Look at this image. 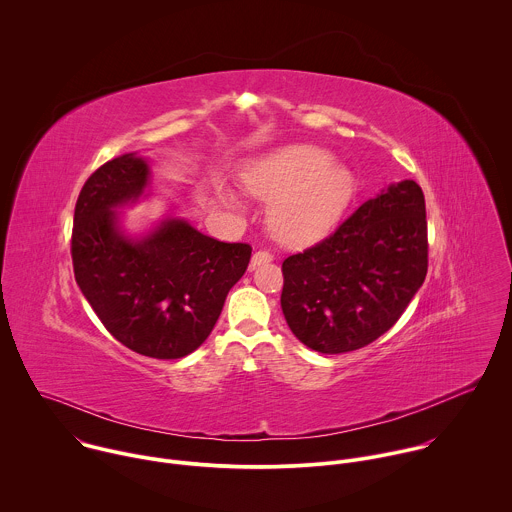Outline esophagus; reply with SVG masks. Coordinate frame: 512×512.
<instances>
[{
  "label": "esophagus",
  "instance_id": "obj_1",
  "mask_svg": "<svg viewBox=\"0 0 512 512\" xmlns=\"http://www.w3.org/2000/svg\"><path fill=\"white\" fill-rule=\"evenodd\" d=\"M272 260H274V254H272V252H268V250H258V252H254V256H252L250 268L254 270L256 266H260V264H268V262H272Z\"/></svg>",
  "mask_w": 512,
  "mask_h": 512
}]
</instances>
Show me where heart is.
<instances>
[{
  "mask_svg": "<svg viewBox=\"0 0 512 512\" xmlns=\"http://www.w3.org/2000/svg\"><path fill=\"white\" fill-rule=\"evenodd\" d=\"M244 188L272 204L270 228L278 240L310 244L338 224L355 192V178L334 165L324 149L288 147L252 165Z\"/></svg>",
  "mask_w": 512,
  "mask_h": 512,
  "instance_id": "b5f03b06",
  "label": "heart"
}]
</instances>
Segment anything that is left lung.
Wrapping results in <instances>:
<instances>
[{"instance_id": "left-lung-1", "label": "left lung", "mask_w": 512, "mask_h": 512, "mask_svg": "<svg viewBox=\"0 0 512 512\" xmlns=\"http://www.w3.org/2000/svg\"><path fill=\"white\" fill-rule=\"evenodd\" d=\"M425 196L401 180L363 202L318 244L282 262V312L320 353H345L383 336L427 276Z\"/></svg>"}]
</instances>
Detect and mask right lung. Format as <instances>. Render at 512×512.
I'll use <instances>...</instances> for the list:
<instances>
[{
    "instance_id": "obj_1",
    "label": "right lung",
    "mask_w": 512,
    "mask_h": 512,
    "mask_svg": "<svg viewBox=\"0 0 512 512\" xmlns=\"http://www.w3.org/2000/svg\"><path fill=\"white\" fill-rule=\"evenodd\" d=\"M147 182L149 165L133 153L85 180L73 216V272L115 340L147 357L178 359L210 336L252 246L220 242L178 218L143 240L123 236L113 208L135 202Z\"/></svg>"
}]
</instances>
